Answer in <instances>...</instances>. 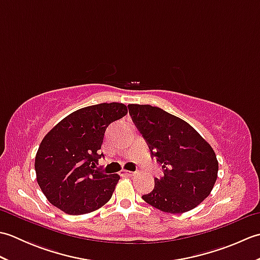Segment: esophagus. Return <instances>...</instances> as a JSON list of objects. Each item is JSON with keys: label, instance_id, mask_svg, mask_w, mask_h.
Listing matches in <instances>:
<instances>
[{"label": "esophagus", "instance_id": "1", "mask_svg": "<svg viewBox=\"0 0 260 260\" xmlns=\"http://www.w3.org/2000/svg\"><path fill=\"white\" fill-rule=\"evenodd\" d=\"M139 172H132V171H127V170H121L120 174L121 175H126V176H134Z\"/></svg>", "mask_w": 260, "mask_h": 260}]
</instances>
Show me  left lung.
Instances as JSON below:
<instances>
[{
  "instance_id": "1",
  "label": "left lung",
  "mask_w": 260,
  "mask_h": 260,
  "mask_svg": "<svg viewBox=\"0 0 260 260\" xmlns=\"http://www.w3.org/2000/svg\"><path fill=\"white\" fill-rule=\"evenodd\" d=\"M151 156L162 165L152 192L143 200L168 213H183L199 206L218 176V159L209 143L185 120L151 105H128Z\"/></svg>"
}]
</instances>
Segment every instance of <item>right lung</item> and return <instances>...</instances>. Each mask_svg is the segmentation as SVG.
<instances>
[{
	"label": "right lung",
	"mask_w": 260,
	"mask_h": 260,
	"mask_svg": "<svg viewBox=\"0 0 260 260\" xmlns=\"http://www.w3.org/2000/svg\"><path fill=\"white\" fill-rule=\"evenodd\" d=\"M127 114L120 103L80 108L43 137L36 155L37 181L52 206L73 215L95 211L107 203L118 174L95 170L105 131Z\"/></svg>",
	"instance_id": "obj_1"
}]
</instances>
